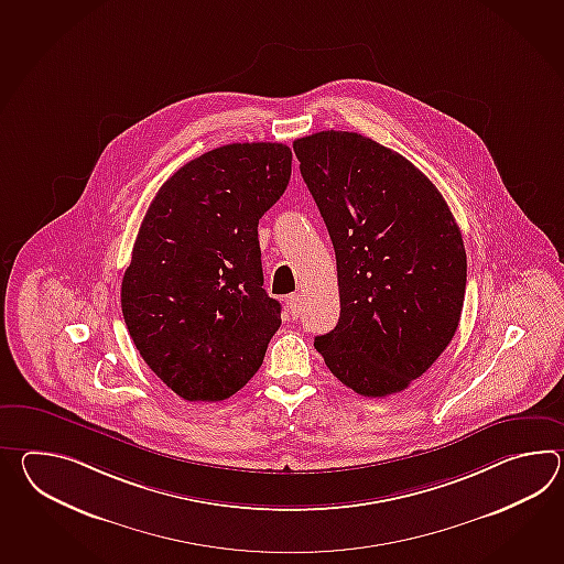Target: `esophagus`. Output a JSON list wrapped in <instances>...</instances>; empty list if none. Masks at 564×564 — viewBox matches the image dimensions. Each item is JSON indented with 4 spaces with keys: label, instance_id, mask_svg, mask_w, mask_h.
<instances>
[{
    "label": "esophagus",
    "instance_id": "1",
    "mask_svg": "<svg viewBox=\"0 0 564 564\" xmlns=\"http://www.w3.org/2000/svg\"><path fill=\"white\" fill-rule=\"evenodd\" d=\"M303 297H301L300 293H293V295H289L288 297V310L293 317H300L301 307H303Z\"/></svg>",
    "mask_w": 564,
    "mask_h": 564
}]
</instances>
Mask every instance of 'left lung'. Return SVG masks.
<instances>
[{"instance_id":"8db88e82","label":"left lung","mask_w":564,"mask_h":564,"mask_svg":"<svg viewBox=\"0 0 564 564\" xmlns=\"http://www.w3.org/2000/svg\"><path fill=\"white\" fill-rule=\"evenodd\" d=\"M293 150L338 264V326L313 346L354 392H401L459 326L462 230L435 184L372 139L332 129L295 139Z\"/></svg>"}]
</instances>
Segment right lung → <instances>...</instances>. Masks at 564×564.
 Returning <instances> with one entry per match:
<instances>
[{
    "mask_svg": "<svg viewBox=\"0 0 564 564\" xmlns=\"http://www.w3.org/2000/svg\"><path fill=\"white\" fill-rule=\"evenodd\" d=\"M289 177L288 145L230 143L180 167L148 208L121 307L141 358L184 401L232 397L281 326L257 226Z\"/></svg>",
    "mask_w": 564,
    "mask_h": 564,
    "instance_id": "right-lung-1",
    "label": "right lung"
}]
</instances>
